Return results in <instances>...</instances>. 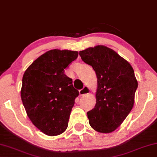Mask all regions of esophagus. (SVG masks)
<instances>
[{
	"label": "esophagus",
	"mask_w": 157,
	"mask_h": 157,
	"mask_svg": "<svg viewBox=\"0 0 157 157\" xmlns=\"http://www.w3.org/2000/svg\"><path fill=\"white\" fill-rule=\"evenodd\" d=\"M89 92H90V89H89L88 86H85L82 89L79 90V95L82 96H85V95H86V94H89Z\"/></svg>",
	"instance_id": "esophagus-1"
}]
</instances>
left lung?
I'll return each instance as SVG.
<instances>
[{
    "instance_id": "1",
    "label": "left lung",
    "mask_w": 157,
    "mask_h": 157,
    "mask_svg": "<svg viewBox=\"0 0 157 157\" xmlns=\"http://www.w3.org/2000/svg\"><path fill=\"white\" fill-rule=\"evenodd\" d=\"M97 77L96 103L87 112L90 126L100 133L118 128L132 110L138 82L132 66L117 52L98 45L79 52Z\"/></svg>"
}]
</instances>
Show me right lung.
<instances>
[{
  "label": "right lung",
  "instance_id": "right-lung-1",
  "mask_svg": "<svg viewBox=\"0 0 157 157\" xmlns=\"http://www.w3.org/2000/svg\"><path fill=\"white\" fill-rule=\"evenodd\" d=\"M78 52L52 49L39 56L23 75L21 101L27 115L40 131L57 136L66 131L78 90L64 69Z\"/></svg>",
  "mask_w": 157,
  "mask_h": 157
}]
</instances>
